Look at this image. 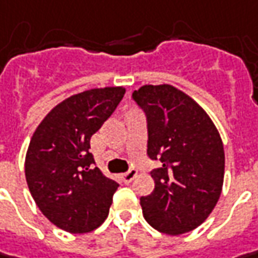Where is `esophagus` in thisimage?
<instances>
[{
    "mask_svg": "<svg viewBox=\"0 0 258 258\" xmlns=\"http://www.w3.org/2000/svg\"><path fill=\"white\" fill-rule=\"evenodd\" d=\"M137 170H134V168H131L130 171H127V173H124L122 175H121V178H122V181L125 182V184H128V182H131L136 177H137Z\"/></svg>",
    "mask_w": 258,
    "mask_h": 258,
    "instance_id": "34e87169",
    "label": "esophagus"
}]
</instances>
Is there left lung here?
<instances>
[{
	"mask_svg": "<svg viewBox=\"0 0 258 258\" xmlns=\"http://www.w3.org/2000/svg\"><path fill=\"white\" fill-rule=\"evenodd\" d=\"M133 98L148 120L154 192L141 197L144 218L170 235L188 233L214 210L224 181V146L217 127L196 100L174 85H143Z\"/></svg>",
	"mask_w": 258,
	"mask_h": 258,
	"instance_id": "obj_1",
	"label": "left lung"
}]
</instances>
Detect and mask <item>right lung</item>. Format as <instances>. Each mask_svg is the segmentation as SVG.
Masks as SVG:
<instances>
[{"label": "right lung", "instance_id": "right-lung-1", "mask_svg": "<svg viewBox=\"0 0 258 258\" xmlns=\"http://www.w3.org/2000/svg\"><path fill=\"white\" fill-rule=\"evenodd\" d=\"M124 94V87L74 94L57 104L32 134L25 180L41 213L67 233H90L108 216L118 182L94 167L88 150Z\"/></svg>", "mask_w": 258, "mask_h": 258}]
</instances>
